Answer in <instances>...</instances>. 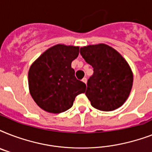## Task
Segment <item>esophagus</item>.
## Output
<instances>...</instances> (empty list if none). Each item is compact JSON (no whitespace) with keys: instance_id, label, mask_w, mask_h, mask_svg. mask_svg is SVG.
<instances>
[{"instance_id":"1","label":"esophagus","mask_w":152,"mask_h":152,"mask_svg":"<svg viewBox=\"0 0 152 152\" xmlns=\"http://www.w3.org/2000/svg\"><path fill=\"white\" fill-rule=\"evenodd\" d=\"M82 81H83V83H87V78L86 77H84V78H83V80H82Z\"/></svg>"}]
</instances>
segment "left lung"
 I'll return each mask as SVG.
<instances>
[{
	"mask_svg": "<svg viewBox=\"0 0 152 152\" xmlns=\"http://www.w3.org/2000/svg\"><path fill=\"white\" fill-rule=\"evenodd\" d=\"M80 54L94 69L85 93L91 106L102 111L114 110L122 106L133 82L132 72L125 58L106 44L81 47Z\"/></svg>",
	"mask_w": 152,
	"mask_h": 152,
	"instance_id": "8db88e82",
	"label": "left lung"
}]
</instances>
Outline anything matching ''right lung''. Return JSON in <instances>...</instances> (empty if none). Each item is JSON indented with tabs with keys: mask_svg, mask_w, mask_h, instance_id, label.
Here are the masks:
<instances>
[{
	"mask_svg": "<svg viewBox=\"0 0 152 152\" xmlns=\"http://www.w3.org/2000/svg\"><path fill=\"white\" fill-rule=\"evenodd\" d=\"M78 55L79 46L58 44L30 67V93L40 108L49 113H62L71 108L77 95L85 92L86 84L76 78L71 66Z\"/></svg>",
	"mask_w": 152,
	"mask_h": 152,
	"instance_id": "right-lung-1",
	"label": "right lung"
}]
</instances>
